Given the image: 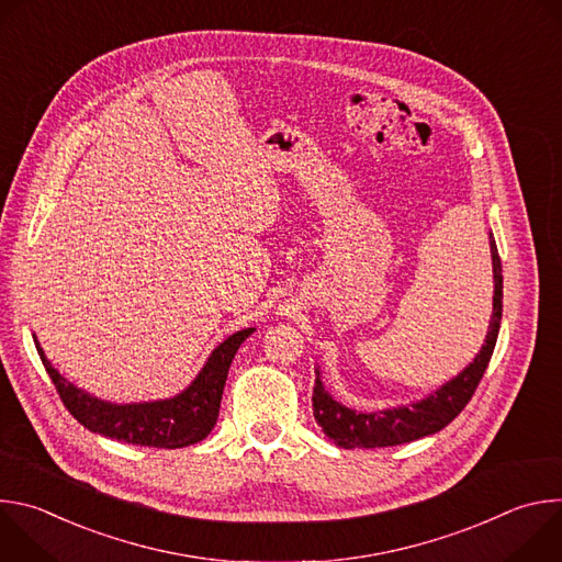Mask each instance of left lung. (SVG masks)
<instances>
[{"mask_svg":"<svg viewBox=\"0 0 562 562\" xmlns=\"http://www.w3.org/2000/svg\"><path fill=\"white\" fill-rule=\"evenodd\" d=\"M490 249L494 267V311L485 345L473 358V362L425 400L373 414H362L340 405L338 400L329 395L323 380H319V371H315L317 378L313 386V416L315 423L329 436V440H334L342 449H375L405 445L445 429L467 407L477 382L483 380L487 371L503 317V265L494 235H490Z\"/></svg>","mask_w":562,"mask_h":562,"instance_id":"8db88e82","label":"left lung"}]
</instances>
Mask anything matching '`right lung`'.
Here are the masks:
<instances>
[{
  "mask_svg": "<svg viewBox=\"0 0 562 562\" xmlns=\"http://www.w3.org/2000/svg\"><path fill=\"white\" fill-rule=\"evenodd\" d=\"M254 331V327L243 329L228 336L220 347H215L202 371L182 393L167 400H155V403L133 405L106 403V400H100L82 389H77L72 382L59 375V371L48 362L35 336L33 340L64 407L79 425H85L93 434L122 440L128 445L180 449L204 440L215 427L228 367L239 345H243Z\"/></svg>",
  "mask_w": 562,
  "mask_h": 562,
  "instance_id": "add662e5",
  "label": "right lung"
}]
</instances>
